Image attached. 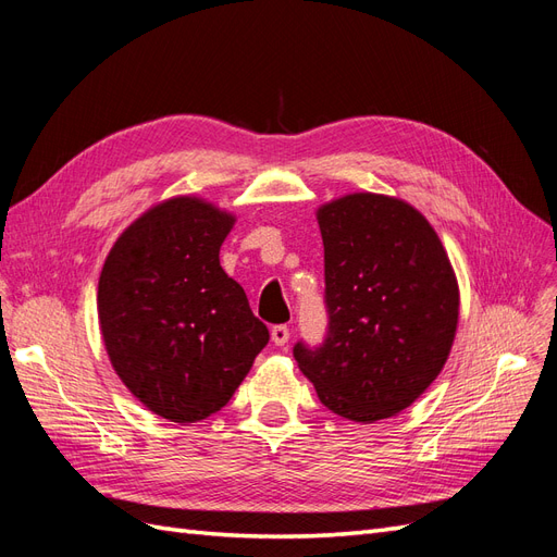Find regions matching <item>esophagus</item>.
Returning a JSON list of instances; mask_svg holds the SVG:
<instances>
[{"label": "esophagus", "instance_id": "esophagus-1", "mask_svg": "<svg viewBox=\"0 0 557 557\" xmlns=\"http://www.w3.org/2000/svg\"><path fill=\"white\" fill-rule=\"evenodd\" d=\"M272 342L276 344V346H285L290 342V330H288V325H274L272 327Z\"/></svg>", "mask_w": 557, "mask_h": 557}]
</instances>
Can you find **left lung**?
Returning <instances> with one entry per match:
<instances>
[{"instance_id": "left-lung-1", "label": "left lung", "mask_w": 557, "mask_h": 557, "mask_svg": "<svg viewBox=\"0 0 557 557\" xmlns=\"http://www.w3.org/2000/svg\"><path fill=\"white\" fill-rule=\"evenodd\" d=\"M330 332L295 360L325 407L352 423L393 418L450 356L460 288L448 252L409 201L350 193L318 207Z\"/></svg>"}]
</instances>
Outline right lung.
Segmentation results:
<instances>
[{
  "label": "right lung",
  "mask_w": 557,
  "mask_h": 557,
  "mask_svg": "<svg viewBox=\"0 0 557 557\" xmlns=\"http://www.w3.org/2000/svg\"><path fill=\"white\" fill-rule=\"evenodd\" d=\"M234 223L201 197L162 199L125 227L99 274L97 315L113 372L172 423L221 411L269 342L218 258Z\"/></svg>",
  "instance_id": "add662e5"
}]
</instances>
